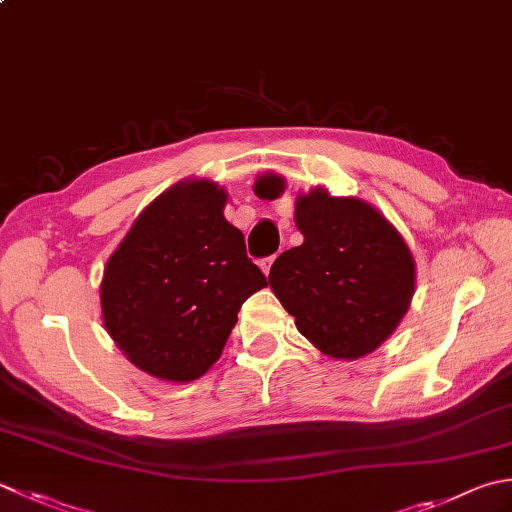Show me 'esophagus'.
<instances>
[{
  "mask_svg": "<svg viewBox=\"0 0 512 512\" xmlns=\"http://www.w3.org/2000/svg\"><path fill=\"white\" fill-rule=\"evenodd\" d=\"M275 257H277V255H270V257H264V259H262V262H259V266H262V270H264V273H266V275L270 273V266H273V262H275Z\"/></svg>",
  "mask_w": 512,
  "mask_h": 512,
  "instance_id": "esophagus-1",
  "label": "esophagus"
}]
</instances>
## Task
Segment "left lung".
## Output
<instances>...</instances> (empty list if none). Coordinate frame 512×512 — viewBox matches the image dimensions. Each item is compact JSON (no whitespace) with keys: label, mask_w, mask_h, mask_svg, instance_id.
Masks as SVG:
<instances>
[{"label":"left lung","mask_w":512,"mask_h":512,"mask_svg":"<svg viewBox=\"0 0 512 512\" xmlns=\"http://www.w3.org/2000/svg\"><path fill=\"white\" fill-rule=\"evenodd\" d=\"M284 179L259 177L255 193L277 199ZM295 222L304 244L284 250L268 282L306 339L335 359H357L390 337L415 290V262L402 235L355 197L317 188Z\"/></svg>","instance_id":"1"}]
</instances>
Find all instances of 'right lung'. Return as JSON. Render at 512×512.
Here are the masks:
<instances>
[{"label": "right lung", "mask_w": 512, "mask_h": 512, "mask_svg": "<svg viewBox=\"0 0 512 512\" xmlns=\"http://www.w3.org/2000/svg\"><path fill=\"white\" fill-rule=\"evenodd\" d=\"M224 204V190L206 179L173 186L137 217L104 270L110 337L137 368L166 382L202 377L239 308L268 286Z\"/></svg>", "instance_id": "add662e5"}]
</instances>
